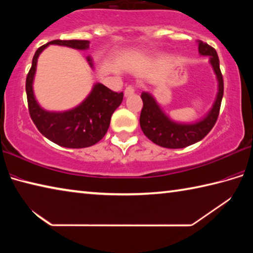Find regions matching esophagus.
<instances>
[{"label":"esophagus","mask_w":253,"mask_h":253,"mask_svg":"<svg viewBox=\"0 0 253 253\" xmlns=\"http://www.w3.org/2000/svg\"><path fill=\"white\" fill-rule=\"evenodd\" d=\"M135 92V87L132 84H129V85H127L126 87V89H125V96L127 97V96H129V95H131V93H134Z\"/></svg>","instance_id":"1"}]
</instances>
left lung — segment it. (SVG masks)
Here are the masks:
<instances>
[{
	"instance_id": "8db88e82",
	"label": "left lung",
	"mask_w": 253,
	"mask_h": 253,
	"mask_svg": "<svg viewBox=\"0 0 253 253\" xmlns=\"http://www.w3.org/2000/svg\"><path fill=\"white\" fill-rule=\"evenodd\" d=\"M199 52L202 55H210V62L219 80V92H217L216 100L210 114L203 121L192 124V125L174 123L163 113L149 93L143 92L140 95L143 99V108L139 117L140 128L153 143L162 147L183 148L199 142L211 131L219 117L224 90L219 57L215 49L203 41L199 42Z\"/></svg>"
}]
</instances>
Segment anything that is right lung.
<instances>
[{"label":"right lung","mask_w":253,"mask_h":253,"mask_svg":"<svg viewBox=\"0 0 253 253\" xmlns=\"http://www.w3.org/2000/svg\"><path fill=\"white\" fill-rule=\"evenodd\" d=\"M49 44L67 45L70 48L88 49L87 40H53L36 51L32 66L25 81L29 114L34 125L51 142L68 148H84L97 144L108 130L111 115L122 104L124 93L110 90L106 85L96 84L84 102L65 113H49L34 99L32 83L39 54ZM91 65L90 59H88Z\"/></svg>","instance_id":"1"}]
</instances>
